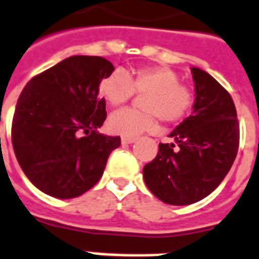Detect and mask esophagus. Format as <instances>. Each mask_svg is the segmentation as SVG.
I'll return each instance as SVG.
<instances>
[{"mask_svg": "<svg viewBox=\"0 0 259 259\" xmlns=\"http://www.w3.org/2000/svg\"><path fill=\"white\" fill-rule=\"evenodd\" d=\"M136 137H122L120 141H122V144H132V143H135Z\"/></svg>", "mask_w": 259, "mask_h": 259, "instance_id": "esophagus-1", "label": "esophagus"}]
</instances>
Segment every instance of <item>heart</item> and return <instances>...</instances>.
I'll return each instance as SVG.
<instances>
[{
	"instance_id": "obj_1",
	"label": "heart",
	"mask_w": 259,
	"mask_h": 259,
	"mask_svg": "<svg viewBox=\"0 0 259 259\" xmlns=\"http://www.w3.org/2000/svg\"><path fill=\"white\" fill-rule=\"evenodd\" d=\"M137 95L143 97L144 111H116L107 120L112 135L135 137L144 132L158 129L159 119L167 124L180 123L191 112L195 103V91L185 83L177 72L168 67H141L124 74L114 71L99 83V95L111 107H119Z\"/></svg>"
}]
</instances>
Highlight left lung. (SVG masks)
<instances>
[{"label":"left lung","mask_w":259,"mask_h":259,"mask_svg":"<svg viewBox=\"0 0 259 259\" xmlns=\"http://www.w3.org/2000/svg\"><path fill=\"white\" fill-rule=\"evenodd\" d=\"M195 104L191 116L171 132L174 143L159 144L144 166V181L155 196L173 206L202 200L217 188L239 149V120L231 95L206 71L193 67Z\"/></svg>","instance_id":"obj_1"}]
</instances>
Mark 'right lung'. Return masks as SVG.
<instances>
[{
  "label": "right lung",
  "mask_w": 259,
  "mask_h": 259,
  "mask_svg": "<svg viewBox=\"0 0 259 259\" xmlns=\"http://www.w3.org/2000/svg\"><path fill=\"white\" fill-rule=\"evenodd\" d=\"M114 66L100 56H71L31 78L12 120L20 167L49 196L71 199L95 187L119 136L97 133L107 118L99 83Z\"/></svg>",
  "instance_id": "obj_1"
}]
</instances>
